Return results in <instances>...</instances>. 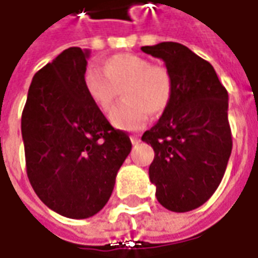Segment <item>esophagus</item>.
<instances>
[{"mask_svg": "<svg viewBox=\"0 0 258 258\" xmlns=\"http://www.w3.org/2000/svg\"><path fill=\"white\" fill-rule=\"evenodd\" d=\"M130 140H131V142H133V145H137V144H140V137L137 134H133L131 137H130Z\"/></svg>", "mask_w": 258, "mask_h": 258, "instance_id": "esophagus-1", "label": "esophagus"}]
</instances>
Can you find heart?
<instances>
[{
	"label": "heart",
	"mask_w": 258,
	"mask_h": 258,
	"mask_svg": "<svg viewBox=\"0 0 258 258\" xmlns=\"http://www.w3.org/2000/svg\"><path fill=\"white\" fill-rule=\"evenodd\" d=\"M84 88L99 110L109 111L118 92L124 100L111 111V124L120 130H140L148 116L165 111L173 95V77L165 66L138 54H116L103 62V71L89 67L84 74Z\"/></svg>",
	"instance_id": "1"
}]
</instances>
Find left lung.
<instances>
[{"label": "left lung", "mask_w": 258, "mask_h": 258, "mask_svg": "<svg viewBox=\"0 0 258 258\" xmlns=\"http://www.w3.org/2000/svg\"><path fill=\"white\" fill-rule=\"evenodd\" d=\"M141 50L163 60L173 77L170 103L141 138L155 151L149 180L166 210H196L215 192L232 152L228 92L214 67L180 43Z\"/></svg>", "instance_id": "obj_1"}]
</instances>
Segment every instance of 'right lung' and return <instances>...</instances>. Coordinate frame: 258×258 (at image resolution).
Instances as JSON below:
<instances>
[{"label": "right lung", "instance_id": "1", "mask_svg": "<svg viewBox=\"0 0 258 258\" xmlns=\"http://www.w3.org/2000/svg\"><path fill=\"white\" fill-rule=\"evenodd\" d=\"M89 50L70 47L37 71L22 113L30 184L62 217H93L109 201L131 151L127 133L113 128L88 96Z\"/></svg>", "mask_w": 258, "mask_h": 258}]
</instances>
